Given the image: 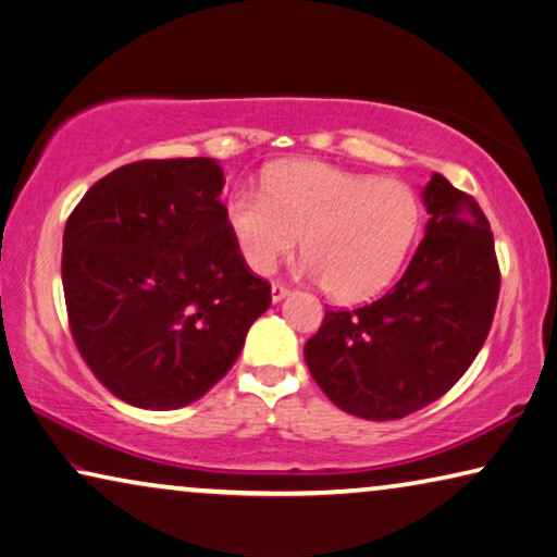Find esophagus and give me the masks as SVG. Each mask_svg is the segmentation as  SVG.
<instances>
[{
    "mask_svg": "<svg viewBox=\"0 0 557 557\" xmlns=\"http://www.w3.org/2000/svg\"><path fill=\"white\" fill-rule=\"evenodd\" d=\"M287 295H289V287L287 285H282V282H272V302L285 300Z\"/></svg>",
    "mask_w": 557,
    "mask_h": 557,
    "instance_id": "obj_1",
    "label": "esophagus"
}]
</instances>
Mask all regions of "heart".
Returning a JSON list of instances; mask_svg holds the SVG:
<instances>
[{
  "instance_id": "obj_1",
  "label": "heart",
  "mask_w": 557,
  "mask_h": 557,
  "mask_svg": "<svg viewBox=\"0 0 557 557\" xmlns=\"http://www.w3.org/2000/svg\"><path fill=\"white\" fill-rule=\"evenodd\" d=\"M420 199L403 180L287 162L268 174L264 195L239 189L227 222L257 275H270L302 237L305 270L325 293L358 302L383 293L418 237Z\"/></svg>"
}]
</instances>
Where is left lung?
<instances>
[{
  "mask_svg": "<svg viewBox=\"0 0 557 557\" xmlns=\"http://www.w3.org/2000/svg\"><path fill=\"white\" fill-rule=\"evenodd\" d=\"M425 237L375 302L327 310L305 362L339 410L400 420L443 397L478 358L500 293L491 222L443 174L422 189Z\"/></svg>",
  "mask_w": 557,
  "mask_h": 557,
  "instance_id": "left-lung-1",
  "label": "left lung"
}]
</instances>
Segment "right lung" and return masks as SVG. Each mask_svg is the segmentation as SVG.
Listing matches in <instances>:
<instances>
[{"mask_svg":"<svg viewBox=\"0 0 557 557\" xmlns=\"http://www.w3.org/2000/svg\"><path fill=\"white\" fill-rule=\"evenodd\" d=\"M222 187L210 157L132 162L95 182L64 225L74 345L135 408L199 400L272 302L232 235Z\"/></svg>","mask_w":557,"mask_h":557,"instance_id":"obj_1","label":"right lung"}]
</instances>
